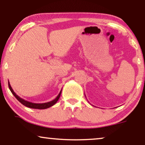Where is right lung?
<instances>
[{
	"instance_id": "obj_1",
	"label": "right lung",
	"mask_w": 145,
	"mask_h": 145,
	"mask_svg": "<svg viewBox=\"0 0 145 145\" xmlns=\"http://www.w3.org/2000/svg\"><path fill=\"white\" fill-rule=\"evenodd\" d=\"M8 87H9L10 90L11 92L12 93V94L16 97V98L22 104H23L24 106H25V107H27V108H32V109H38V110H44V109L49 108H50V107L53 106V105H55L57 103V101H58L59 98H60L61 92H62V90H61L60 91V92H59L58 96H57L56 98L54 99V100L51 101V102H46V103H42V104H36V103H32V102H28V101H27V100H24V99L21 98L20 97L18 96V95L16 94L14 92L13 89L12 88L10 84L9 81H8Z\"/></svg>"
}]
</instances>
